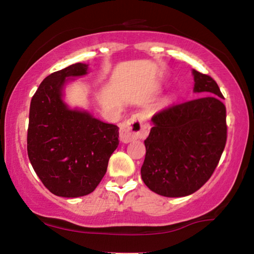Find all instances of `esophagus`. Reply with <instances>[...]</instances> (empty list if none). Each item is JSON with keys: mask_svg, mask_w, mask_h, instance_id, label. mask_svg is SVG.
Masks as SVG:
<instances>
[{"mask_svg": "<svg viewBox=\"0 0 254 254\" xmlns=\"http://www.w3.org/2000/svg\"><path fill=\"white\" fill-rule=\"evenodd\" d=\"M150 125L145 122L141 114L132 115L122 123L120 127V139L123 143H130L134 139H143L148 134Z\"/></svg>", "mask_w": 254, "mask_h": 254, "instance_id": "esophagus-1", "label": "esophagus"}]
</instances>
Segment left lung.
<instances>
[{"label":"left lung","mask_w":254,"mask_h":254,"mask_svg":"<svg viewBox=\"0 0 254 254\" xmlns=\"http://www.w3.org/2000/svg\"><path fill=\"white\" fill-rule=\"evenodd\" d=\"M202 97L173 104L152 117L140 174L152 191L181 197L198 190L217 167L226 144V109L218 84L192 69Z\"/></svg>","instance_id":"left-lung-1"}]
</instances>
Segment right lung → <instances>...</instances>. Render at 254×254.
Masks as SVG:
<instances>
[{"label": "right lung", "mask_w": 254, "mask_h": 254, "mask_svg": "<svg viewBox=\"0 0 254 254\" xmlns=\"http://www.w3.org/2000/svg\"><path fill=\"white\" fill-rule=\"evenodd\" d=\"M86 64H73L50 74L30 104L28 155L43 185L57 196L79 197L94 191L118 146V127L63 101L67 77L87 74Z\"/></svg>", "instance_id": "right-lung-1"}]
</instances>
